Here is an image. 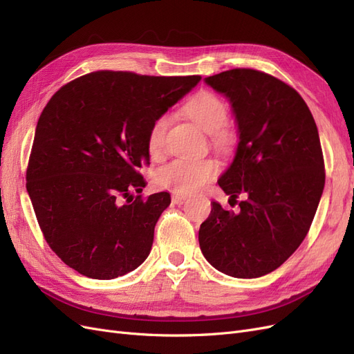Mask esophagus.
<instances>
[{"mask_svg": "<svg viewBox=\"0 0 354 354\" xmlns=\"http://www.w3.org/2000/svg\"><path fill=\"white\" fill-rule=\"evenodd\" d=\"M186 201H187L186 195H180V194L173 195V202L176 203V205H181V203H185Z\"/></svg>", "mask_w": 354, "mask_h": 354, "instance_id": "34e87169", "label": "esophagus"}]
</instances>
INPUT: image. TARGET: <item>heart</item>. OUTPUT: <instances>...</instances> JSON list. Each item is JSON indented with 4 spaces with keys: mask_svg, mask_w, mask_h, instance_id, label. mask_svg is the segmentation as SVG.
<instances>
[{
    "mask_svg": "<svg viewBox=\"0 0 354 354\" xmlns=\"http://www.w3.org/2000/svg\"><path fill=\"white\" fill-rule=\"evenodd\" d=\"M186 115L199 125L203 131L212 134L220 145L227 143L229 134L224 130L227 122V103L211 91H201L185 108ZM171 118L168 113L159 115L149 128L147 146L152 155H159L164 147L165 134ZM218 173V165L212 159H187L180 158L171 160L156 173V183L176 194L189 195L198 192Z\"/></svg>",
    "mask_w": 354,
    "mask_h": 354,
    "instance_id": "1",
    "label": "heart"
}]
</instances>
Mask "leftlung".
Listing matches in <instances>:
<instances>
[{
    "instance_id": "obj_1",
    "label": "left lung",
    "mask_w": 354,
    "mask_h": 354,
    "mask_svg": "<svg viewBox=\"0 0 354 354\" xmlns=\"http://www.w3.org/2000/svg\"><path fill=\"white\" fill-rule=\"evenodd\" d=\"M205 82L229 99L239 130L218 186L230 201L243 199L239 214L212 202L199 246L221 273L260 277L282 266L312 226L325 186L317 127L301 95L269 73L236 68Z\"/></svg>"
}]
</instances>
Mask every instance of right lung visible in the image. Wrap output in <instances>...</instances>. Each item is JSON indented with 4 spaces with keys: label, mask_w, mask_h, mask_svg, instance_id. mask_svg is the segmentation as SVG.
<instances>
[{
    "label": "right lung",
    "mask_w": 354,
    "mask_h": 354,
    "mask_svg": "<svg viewBox=\"0 0 354 354\" xmlns=\"http://www.w3.org/2000/svg\"><path fill=\"white\" fill-rule=\"evenodd\" d=\"M199 81L97 71L63 85L47 103L26 189L50 248L73 270L108 281L147 259L171 202L167 192L140 195L149 128Z\"/></svg>",
    "instance_id": "add662e5"
}]
</instances>
